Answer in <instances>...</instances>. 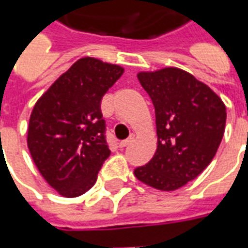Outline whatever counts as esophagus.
I'll return each mask as SVG.
<instances>
[{
  "label": "esophagus",
  "mask_w": 248,
  "mask_h": 248,
  "mask_svg": "<svg viewBox=\"0 0 248 248\" xmlns=\"http://www.w3.org/2000/svg\"><path fill=\"white\" fill-rule=\"evenodd\" d=\"M134 138H135L134 134H130V137L127 138V140L119 142V147H121V149H124V147H126V146H129L130 143H133V142H134Z\"/></svg>",
  "instance_id": "esophagus-1"
}]
</instances>
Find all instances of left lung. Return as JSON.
Returning a JSON list of instances; mask_svg holds the SVG:
<instances>
[{
  "mask_svg": "<svg viewBox=\"0 0 248 248\" xmlns=\"http://www.w3.org/2000/svg\"><path fill=\"white\" fill-rule=\"evenodd\" d=\"M155 108L156 151L134 170L147 186L174 191L210 165L226 126L223 101L195 77L178 67L137 74Z\"/></svg>",
  "mask_w": 248,
  "mask_h": 248,
  "instance_id": "left-lung-1",
  "label": "left lung"
}]
</instances>
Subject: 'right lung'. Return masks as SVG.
Returning <instances> with one entry per match:
<instances>
[{
	"mask_svg": "<svg viewBox=\"0 0 248 248\" xmlns=\"http://www.w3.org/2000/svg\"><path fill=\"white\" fill-rule=\"evenodd\" d=\"M124 71L119 65L83 57L35 102L28 147L41 175L62 197L89 191L110 155L101 99Z\"/></svg>",
	"mask_w": 248,
	"mask_h": 248,
	"instance_id": "obj_1",
	"label": "right lung"
}]
</instances>
